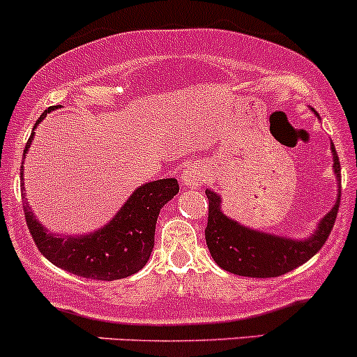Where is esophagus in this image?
Instances as JSON below:
<instances>
[{
    "mask_svg": "<svg viewBox=\"0 0 357 357\" xmlns=\"http://www.w3.org/2000/svg\"><path fill=\"white\" fill-rule=\"evenodd\" d=\"M207 178H209V168L202 165V163H190L182 172V182L185 185L194 187V189L204 185L207 182Z\"/></svg>",
    "mask_w": 357,
    "mask_h": 357,
    "instance_id": "esophagus-1",
    "label": "esophagus"
}]
</instances>
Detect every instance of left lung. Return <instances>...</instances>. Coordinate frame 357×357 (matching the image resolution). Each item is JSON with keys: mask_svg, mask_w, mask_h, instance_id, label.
I'll return each mask as SVG.
<instances>
[{"mask_svg": "<svg viewBox=\"0 0 357 357\" xmlns=\"http://www.w3.org/2000/svg\"><path fill=\"white\" fill-rule=\"evenodd\" d=\"M334 174L340 183V162L335 146L332 145ZM209 199V218L206 227V243L212 258L222 270L251 278H273L285 275L319 253L329 238L340 202V187L335 206L319 224L317 231L307 239L280 238L250 227H244L221 211V197L215 192L206 190Z\"/></svg>", "mask_w": 357, "mask_h": 357, "instance_id": "8db88e82", "label": "left lung"}]
</instances>
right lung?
Segmentation results:
<instances>
[{
    "label": "right lung",
    "instance_id": "add662e5",
    "mask_svg": "<svg viewBox=\"0 0 357 357\" xmlns=\"http://www.w3.org/2000/svg\"><path fill=\"white\" fill-rule=\"evenodd\" d=\"M54 109H59V106H50L40 116L37 125L45 118L47 113ZM31 139L33 133L28 138L23 153H26L30 148ZM20 175L23 177V165ZM177 194V178H160L143 183L131 194L125 206L106 226L81 238L79 236L57 238L52 234L35 219L25 199H23V211L31 238L40 253L50 263L84 278L113 282V280L126 278L146 265L155 244V226H157L160 209Z\"/></svg>",
    "mask_w": 357,
    "mask_h": 357
}]
</instances>
